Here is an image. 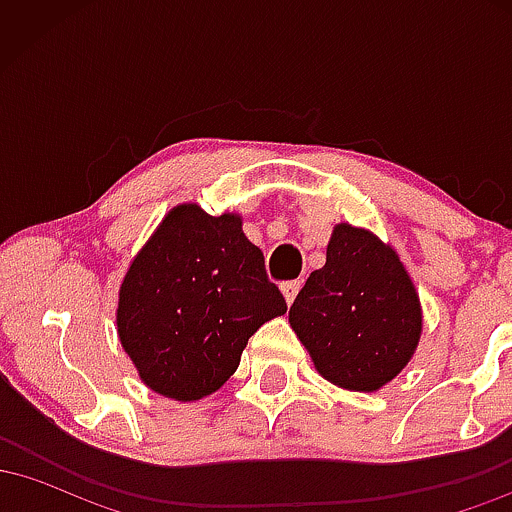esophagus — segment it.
Returning a JSON list of instances; mask_svg holds the SVG:
<instances>
[{
    "instance_id": "obj_1",
    "label": "esophagus",
    "mask_w": 512,
    "mask_h": 512,
    "mask_svg": "<svg viewBox=\"0 0 512 512\" xmlns=\"http://www.w3.org/2000/svg\"><path fill=\"white\" fill-rule=\"evenodd\" d=\"M298 289H301V281H286L284 286H281V293H284L286 303H293V298L298 296Z\"/></svg>"
}]
</instances>
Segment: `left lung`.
I'll use <instances>...</instances> for the list:
<instances>
[{
    "label": "left lung",
    "instance_id": "8db88e82",
    "mask_svg": "<svg viewBox=\"0 0 512 512\" xmlns=\"http://www.w3.org/2000/svg\"><path fill=\"white\" fill-rule=\"evenodd\" d=\"M289 322L322 378L375 392L411 361L424 320L397 252L366 228L339 223L325 267L308 276Z\"/></svg>",
    "mask_w": 512,
    "mask_h": 512
}]
</instances>
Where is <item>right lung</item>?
Wrapping results in <instances>:
<instances>
[{
    "label": "right lung",
    "mask_w": 512,
    "mask_h": 512,
    "mask_svg": "<svg viewBox=\"0 0 512 512\" xmlns=\"http://www.w3.org/2000/svg\"><path fill=\"white\" fill-rule=\"evenodd\" d=\"M284 313L243 219L178 204L129 264L117 334L146 387L195 402L219 390L252 334Z\"/></svg>",
    "instance_id": "1"
}]
</instances>
